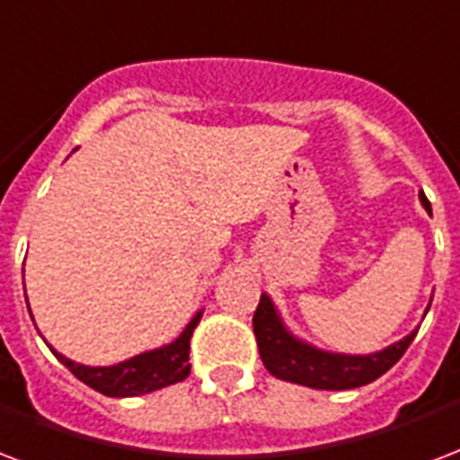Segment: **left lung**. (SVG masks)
Segmentation results:
<instances>
[{
  "mask_svg": "<svg viewBox=\"0 0 460 460\" xmlns=\"http://www.w3.org/2000/svg\"><path fill=\"white\" fill-rule=\"evenodd\" d=\"M420 202L431 214V204L424 192H420ZM253 332H256L261 360L270 376L288 380V383H297V385L314 387V390H353V387L368 385L402 358L411 339L417 336V329H414L411 334L376 353L324 351L292 334L282 322L270 295L265 292L261 295L256 314H253Z\"/></svg>",
  "mask_w": 460,
  "mask_h": 460,
  "instance_id": "obj_1",
  "label": "left lung"
}]
</instances>
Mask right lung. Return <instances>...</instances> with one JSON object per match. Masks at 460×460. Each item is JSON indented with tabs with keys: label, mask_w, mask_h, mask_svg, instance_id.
<instances>
[{
	"label": "right lung",
	"mask_w": 460,
	"mask_h": 460,
	"mask_svg": "<svg viewBox=\"0 0 460 460\" xmlns=\"http://www.w3.org/2000/svg\"><path fill=\"white\" fill-rule=\"evenodd\" d=\"M199 319H202V309L190 319V324L182 329V334L175 341L138 353L134 358H126L114 366H97V368L83 366V363H75L63 353H58L50 343L49 349L77 380H83L92 390L107 394V397H136V394L175 385L190 376V363H187L190 360V339H192V332L199 324Z\"/></svg>",
	"instance_id": "obj_1"
}]
</instances>
